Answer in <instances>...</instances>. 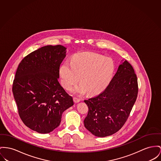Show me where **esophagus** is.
<instances>
[{"label":"esophagus","mask_w":161,"mask_h":161,"mask_svg":"<svg viewBox=\"0 0 161 161\" xmlns=\"http://www.w3.org/2000/svg\"><path fill=\"white\" fill-rule=\"evenodd\" d=\"M74 101H75V103H79L80 101V99L79 98H77L76 97H74Z\"/></svg>","instance_id":"obj_1"}]
</instances>
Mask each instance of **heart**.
Returning <instances> with one entry per match:
<instances>
[{
  "instance_id": "1",
  "label": "heart",
  "mask_w": 161,
  "mask_h": 161,
  "mask_svg": "<svg viewBox=\"0 0 161 161\" xmlns=\"http://www.w3.org/2000/svg\"><path fill=\"white\" fill-rule=\"evenodd\" d=\"M115 71V64L109 57L100 54L85 52L75 55L71 64L64 62L60 68L62 83L67 90H71L79 82L74 91L83 95L101 92L108 84Z\"/></svg>"
}]
</instances>
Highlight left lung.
<instances>
[{"mask_svg":"<svg viewBox=\"0 0 161 161\" xmlns=\"http://www.w3.org/2000/svg\"><path fill=\"white\" fill-rule=\"evenodd\" d=\"M136 75L128 61L122 60L107 88L84 102L89 110L84 123L86 128L99 137L111 136L124 125L136 101Z\"/></svg>","mask_w":161,"mask_h":161,"instance_id":"left-lung-1","label":"left lung"}]
</instances>
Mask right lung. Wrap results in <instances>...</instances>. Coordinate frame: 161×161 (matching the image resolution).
Here are the masks:
<instances>
[{
    "label": "right lung",
    "mask_w": 161,
    "mask_h": 161,
    "mask_svg": "<svg viewBox=\"0 0 161 161\" xmlns=\"http://www.w3.org/2000/svg\"><path fill=\"white\" fill-rule=\"evenodd\" d=\"M62 45L45 46L24 57L19 64L13 94L25 126L38 133L57 128L63 112L74 105L60 84V66L66 57Z\"/></svg>",
    "instance_id": "add662e5"
}]
</instances>
